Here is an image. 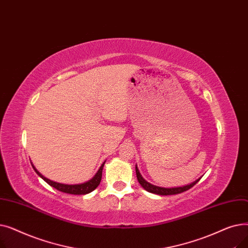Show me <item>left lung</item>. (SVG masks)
Listing matches in <instances>:
<instances>
[{"label": "left lung", "mask_w": 248, "mask_h": 248, "mask_svg": "<svg viewBox=\"0 0 248 248\" xmlns=\"http://www.w3.org/2000/svg\"><path fill=\"white\" fill-rule=\"evenodd\" d=\"M136 173H137V178H138V181L139 183L141 185V187L144 188L145 190H147L148 192H151V193H154V194H157V195H162V196H168V195H176V194H180V193H183L187 190H189L190 188H192L195 184L197 183V182H199L200 179L196 180L195 182H193L192 184L190 185H187V186H184V187H177V188H162V187H158V186H155V185H152L150 183H148V182L141 177V175L140 174V171L138 167L136 166Z\"/></svg>", "instance_id": "obj_1"}]
</instances>
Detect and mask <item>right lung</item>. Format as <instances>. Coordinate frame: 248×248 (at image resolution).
Returning <instances> with one entry per match:
<instances>
[{
  "mask_svg": "<svg viewBox=\"0 0 248 248\" xmlns=\"http://www.w3.org/2000/svg\"><path fill=\"white\" fill-rule=\"evenodd\" d=\"M103 166H104V163L101 165L100 169L98 170V172L96 173V175L89 180L88 182H86V183H83V184H77V185H65V184H60V183H56V182H53L51 181L45 177H43L40 173H39L35 167L34 170L35 172L40 176L47 184H49L51 187L55 188L56 190L58 191H61L63 193H67V194H73V195H84V194H88L90 192H93L94 189L97 188V186L99 185L100 181H101V176H102V169H103Z\"/></svg>",
  "mask_w": 248,
  "mask_h": 248,
  "instance_id": "add662e5",
  "label": "right lung"
}]
</instances>
